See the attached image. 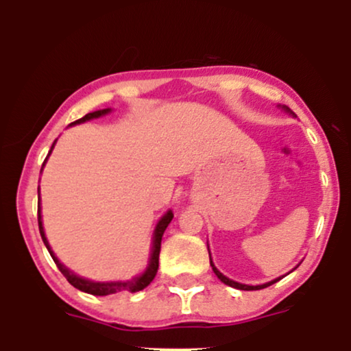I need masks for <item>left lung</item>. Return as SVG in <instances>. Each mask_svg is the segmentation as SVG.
<instances>
[{
    "instance_id": "obj_1",
    "label": "left lung",
    "mask_w": 351,
    "mask_h": 351,
    "mask_svg": "<svg viewBox=\"0 0 351 351\" xmlns=\"http://www.w3.org/2000/svg\"><path fill=\"white\" fill-rule=\"evenodd\" d=\"M284 110L291 112V114H292V110H291V108H289V107H285V106H284ZM209 264H211L213 271H215V274H216V276H217V279H219L221 282H224V284L229 285V287L239 289V291H261V289H265V287H269V285L276 284L277 280H280V277H279V279H276V280H271V282H267V284H263V285H245V284H239V282H234V280L228 279L226 276H223V274H221L219 271H217V269L215 267V264H213V261H211V256H209Z\"/></svg>"
}]
</instances>
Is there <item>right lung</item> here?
<instances>
[{"label": "right lung", "mask_w": 351, "mask_h": 351, "mask_svg": "<svg viewBox=\"0 0 351 351\" xmlns=\"http://www.w3.org/2000/svg\"><path fill=\"white\" fill-rule=\"evenodd\" d=\"M110 112V108H104V110H97V112H90V114L84 115L82 119L75 120V122H72L71 125H75V123H82V122H87V120H92V119H99V117L106 115ZM52 147H54V143H52ZM52 152V148H51ZM49 152V153H51ZM47 160V158H46ZM46 163V162H44ZM43 163V167H44ZM173 219V213L168 211L167 215H165L162 219L158 221V224H156V229H155V234H153V247H152V256H150V264H148L147 271H145L142 276L135 277V279L132 280H127V282H94V280H87V279H82V277L75 276L74 272H71L69 269L66 267V265H62L59 263L58 257L54 256V252L51 251V245L47 243L46 239V234H44V228H43V219H41V201H39L38 204V223H39V232H41V237L44 241V244H46L47 251H49L52 261H54L56 264H58L59 271L66 276V279L69 280L71 285H74L75 289H79V291L82 292H87V293H92V295H110V293H117V292H138V291H143L145 287H147L150 282L155 279L156 276V271H158V257H160V249H162V237H163V232L165 229L168 228V224L171 223Z\"/></svg>", "instance_id": "1"}]
</instances>
